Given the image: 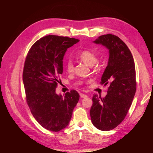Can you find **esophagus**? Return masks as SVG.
I'll return each instance as SVG.
<instances>
[{"label": "esophagus", "mask_w": 153, "mask_h": 153, "mask_svg": "<svg viewBox=\"0 0 153 153\" xmlns=\"http://www.w3.org/2000/svg\"><path fill=\"white\" fill-rule=\"evenodd\" d=\"M87 96L86 95H85V94H80V97L81 98H85V97H87Z\"/></svg>", "instance_id": "esophagus-1"}]
</instances>
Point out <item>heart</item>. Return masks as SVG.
<instances>
[{"label": "heart", "mask_w": 153, "mask_h": 153, "mask_svg": "<svg viewBox=\"0 0 153 153\" xmlns=\"http://www.w3.org/2000/svg\"><path fill=\"white\" fill-rule=\"evenodd\" d=\"M78 58L83 63L88 65L89 66H93L98 61V57L93 52L89 50H84L80 52L78 54ZM66 70L68 73L73 72L74 70V66L72 61L70 60H67L66 63Z\"/></svg>", "instance_id": "1"}]
</instances>
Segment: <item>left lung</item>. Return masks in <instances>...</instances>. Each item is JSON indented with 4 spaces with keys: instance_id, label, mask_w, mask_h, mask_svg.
Here are the masks:
<instances>
[{
    "instance_id": "left-lung-1",
    "label": "left lung",
    "mask_w": 153,
    "mask_h": 153,
    "mask_svg": "<svg viewBox=\"0 0 153 153\" xmlns=\"http://www.w3.org/2000/svg\"><path fill=\"white\" fill-rule=\"evenodd\" d=\"M93 43L109 51L108 65L100 82L109 87L104 98L94 94L90 116L95 128L109 131L124 120L131 105L136 91L135 63L128 46L116 35H103Z\"/></svg>"
}]
</instances>
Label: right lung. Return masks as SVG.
Wrapping results in <instances>:
<instances>
[{"mask_svg":"<svg viewBox=\"0 0 153 153\" xmlns=\"http://www.w3.org/2000/svg\"><path fill=\"white\" fill-rule=\"evenodd\" d=\"M79 39L47 35L35 42L25 58L23 82L32 115L47 130L59 131L69 124L79 99L76 91L63 97L56 93L63 72V58L68 48Z\"/></svg>","mask_w":153,"mask_h":153,"instance_id":"obj_1","label":"right lung"}]
</instances>
